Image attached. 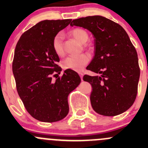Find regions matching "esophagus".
Returning a JSON list of instances; mask_svg holds the SVG:
<instances>
[{"label":"esophagus","instance_id":"obj_1","mask_svg":"<svg viewBox=\"0 0 148 148\" xmlns=\"http://www.w3.org/2000/svg\"><path fill=\"white\" fill-rule=\"evenodd\" d=\"M79 74L80 77H81L82 81H83V75H84V73L82 72V71H80V72H79Z\"/></svg>","mask_w":148,"mask_h":148}]
</instances>
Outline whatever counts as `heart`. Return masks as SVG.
Segmentation results:
<instances>
[{
    "label": "heart",
    "instance_id": "obj_1",
    "mask_svg": "<svg viewBox=\"0 0 148 148\" xmlns=\"http://www.w3.org/2000/svg\"><path fill=\"white\" fill-rule=\"evenodd\" d=\"M69 34L80 43L86 42L89 38V35L86 30L82 28H74L69 31ZM52 46L55 53L59 56L64 55L63 38L61 34H57L53 38L52 41ZM89 55L87 53H82L79 56H71L67 57L63 62V67L65 69H71L76 71H80L83 69L89 62Z\"/></svg>",
    "mask_w": 148,
    "mask_h": 148
}]
</instances>
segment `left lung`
Instances as JSON below:
<instances>
[{"label": "left lung", "mask_w": 148, "mask_h": 148, "mask_svg": "<svg viewBox=\"0 0 148 148\" xmlns=\"http://www.w3.org/2000/svg\"><path fill=\"white\" fill-rule=\"evenodd\" d=\"M70 25L86 28L95 37V56L86 69L101 76L83 77L92 86V108L104 116L122 114L136 99L140 74L138 53L127 34L100 16L75 19Z\"/></svg>", "instance_id": "left-lung-1"}]
</instances>
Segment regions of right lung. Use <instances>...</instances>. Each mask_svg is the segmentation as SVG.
<instances>
[{"instance_id":"right-lung-1","label":"right lung","mask_w":148,"mask_h":148,"mask_svg":"<svg viewBox=\"0 0 148 148\" xmlns=\"http://www.w3.org/2000/svg\"><path fill=\"white\" fill-rule=\"evenodd\" d=\"M71 19L45 20L25 31L14 52L13 73L16 89L27 112L36 120L57 122L69 113L68 95L81 82L76 71L66 69L55 81L62 68L52 41Z\"/></svg>"}]
</instances>
